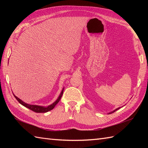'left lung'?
Listing matches in <instances>:
<instances>
[{
  "label": "left lung",
  "mask_w": 148,
  "mask_h": 148,
  "mask_svg": "<svg viewBox=\"0 0 148 148\" xmlns=\"http://www.w3.org/2000/svg\"><path fill=\"white\" fill-rule=\"evenodd\" d=\"M119 108H118V109H115V110H114V111H112V112H111V113H113V112H115L116 111H117V110H118V109H119Z\"/></svg>",
  "instance_id": "8db88e82"
}]
</instances>
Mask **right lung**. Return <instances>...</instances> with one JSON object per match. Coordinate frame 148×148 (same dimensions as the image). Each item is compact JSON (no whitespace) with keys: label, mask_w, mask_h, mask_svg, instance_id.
<instances>
[{"label":"right lung","mask_w":148,"mask_h":148,"mask_svg":"<svg viewBox=\"0 0 148 148\" xmlns=\"http://www.w3.org/2000/svg\"><path fill=\"white\" fill-rule=\"evenodd\" d=\"M64 88L62 90V92L60 93V95L58 99L56 100L54 103H52L51 105H50V106H49L48 107H46V108H45V107H42V106H36V105H30V104H28V103H25L24 102L22 101L21 100H20L19 98H18V97H16L14 95V97L16 98V99L18 101L21 103V105H23V106L26 107V108H27L28 109L32 110V111L36 112H48L49 111H51V110H52L53 108H55V106L58 103V102L60 101V99H61V97H62L63 92H64Z\"/></svg>","instance_id":"right-lung-1"}]
</instances>
